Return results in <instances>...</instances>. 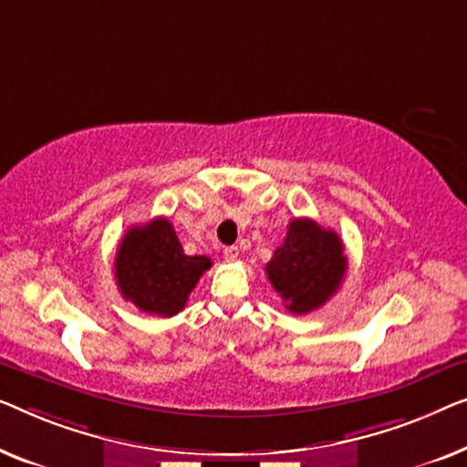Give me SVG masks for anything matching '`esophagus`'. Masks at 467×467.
I'll list each match as a JSON object with an SVG mask.
<instances>
[{"mask_svg": "<svg viewBox=\"0 0 467 467\" xmlns=\"http://www.w3.org/2000/svg\"><path fill=\"white\" fill-rule=\"evenodd\" d=\"M224 258H226L228 262H234L236 258H239V247H236V245L226 247V249H224Z\"/></svg>", "mask_w": 467, "mask_h": 467, "instance_id": "obj_1", "label": "esophagus"}]
</instances>
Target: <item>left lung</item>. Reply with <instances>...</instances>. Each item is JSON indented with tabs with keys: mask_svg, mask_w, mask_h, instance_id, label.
Listing matches in <instances>:
<instances>
[{
	"mask_svg": "<svg viewBox=\"0 0 467 467\" xmlns=\"http://www.w3.org/2000/svg\"><path fill=\"white\" fill-rule=\"evenodd\" d=\"M343 249L340 236L317 222L296 218L287 224L284 245L266 265L268 281L285 300L287 311L311 313L337 294L347 271Z\"/></svg>",
	"mask_w": 467,
	"mask_h": 467,
	"instance_id": "1",
	"label": "left lung"
}]
</instances>
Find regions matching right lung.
<instances>
[{"mask_svg":"<svg viewBox=\"0 0 467 467\" xmlns=\"http://www.w3.org/2000/svg\"><path fill=\"white\" fill-rule=\"evenodd\" d=\"M212 268L207 255H186L167 218L129 228L116 252V284L124 300L143 313L173 317L186 306L201 275Z\"/></svg>","mask_w":467,"mask_h":467,"instance_id":"1","label":"right lung"}]
</instances>
